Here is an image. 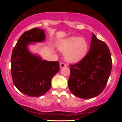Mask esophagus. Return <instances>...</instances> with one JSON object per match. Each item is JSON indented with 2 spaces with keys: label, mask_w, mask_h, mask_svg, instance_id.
Here are the masks:
<instances>
[{
  "label": "esophagus",
  "mask_w": 122,
  "mask_h": 122,
  "mask_svg": "<svg viewBox=\"0 0 122 122\" xmlns=\"http://www.w3.org/2000/svg\"><path fill=\"white\" fill-rule=\"evenodd\" d=\"M67 66V65L65 63H61L60 64V68H63V67H65V66Z\"/></svg>",
  "instance_id": "esophagus-1"
}]
</instances>
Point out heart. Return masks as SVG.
Here are the masks:
<instances>
[{"mask_svg": "<svg viewBox=\"0 0 122 122\" xmlns=\"http://www.w3.org/2000/svg\"><path fill=\"white\" fill-rule=\"evenodd\" d=\"M64 52L65 59L70 62H77L85 57L89 51V44L85 38L73 36L64 39L58 45Z\"/></svg>", "mask_w": 122, "mask_h": 122, "instance_id": "obj_1", "label": "heart"}]
</instances>
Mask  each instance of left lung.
<instances>
[{"label": "left lung", "instance_id": "1", "mask_svg": "<svg viewBox=\"0 0 122 122\" xmlns=\"http://www.w3.org/2000/svg\"><path fill=\"white\" fill-rule=\"evenodd\" d=\"M112 65L108 46L93 34L90 51L86 57L78 63L70 65L69 89L74 95L81 98L98 95L107 84Z\"/></svg>", "mask_w": 122, "mask_h": 122}]
</instances>
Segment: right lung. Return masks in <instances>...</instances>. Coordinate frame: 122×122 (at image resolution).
<instances>
[{"mask_svg":"<svg viewBox=\"0 0 122 122\" xmlns=\"http://www.w3.org/2000/svg\"><path fill=\"white\" fill-rule=\"evenodd\" d=\"M45 38L43 30L33 28L20 36L13 49L11 72L13 82L17 89L30 97H40L49 90L52 78L60 70L57 61L49 62L33 56L27 45L40 42Z\"/></svg>","mask_w":122,"mask_h":122,"instance_id":"right-lung-1","label":"right lung"}]
</instances>
